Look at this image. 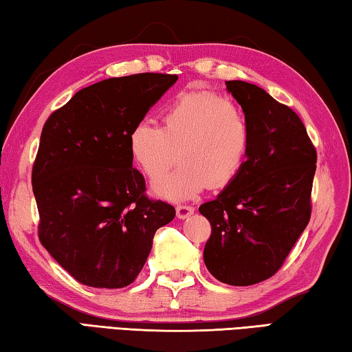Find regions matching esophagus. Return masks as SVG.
<instances>
[{"label": "esophagus", "instance_id": "esophagus-1", "mask_svg": "<svg viewBox=\"0 0 352 352\" xmlns=\"http://www.w3.org/2000/svg\"><path fill=\"white\" fill-rule=\"evenodd\" d=\"M195 213V208L190 207V205H177L176 207V216L179 219H187Z\"/></svg>", "mask_w": 352, "mask_h": 352}]
</instances>
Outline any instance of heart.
<instances>
[{"instance_id": "1", "label": "heart", "mask_w": 352, "mask_h": 352, "mask_svg": "<svg viewBox=\"0 0 352 352\" xmlns=\"http://www.w3.org/2000/svg\"><path fill=\"white\" fill-rule=\"evenodd\" d=\"M251 125L234 101L216 91H187L164 109L161 127L139 122L129 135L133 162L151 182L166 175L179 155L182 167L155 185L170 201H187L210 185L227 187L241 173L251 148Z\"/></svg>"}]
</instances>
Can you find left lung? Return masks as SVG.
Wrapping results in <instances>:
<instances>
[{
	"label": "left lung",
	"instance_id": "obj_1",
	"mask_svg": "<svg viewBox=\"0 0 352 352\" xmlns=\"http://www.w3.org/2000/svg\"><path fill=\"white\" fill-rule=\"evenodd\" d=\"M251 125L247 162L214 201L199 207L211 234L204 261L219 282L248 287L274 276L307 228L317 153L288 105L245 81H227Z\"/></svg>",
	"mask_w": 352,
	"mask_h": 352
}]
</instances>
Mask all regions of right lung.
<instances>
[{
	"label": "right lung",
	"instance_id": "obj_1",
	"mask_svg": "<svg viewBox=\"0 0 352 352\" xmlns=\"http://www.w3.org/2000/svg\"><path fill=\"white\" fill-rule=\"evenodd\" d=\"M177 75L138 73L89 85L43 127L32 168L38 237L87 287L124 288L141 273L175 207L145 195L129 135Z\"/></svg>",
	"mask_w": 352,
	"mask_h": 352
}]
</instances>
